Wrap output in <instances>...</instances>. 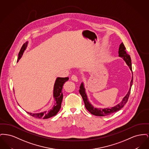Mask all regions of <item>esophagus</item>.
Here are the masks:
<instances>
[{"label": "esophagus", "mask_w": 149, "mask_h": 149, "mask_svg": "<svg viewBox=\"0 0 149 149\" xmlns=\"http://www.w3.org/2000/svg\"><path fill=\"white\" fill-rule=\"evenodd\" d=\"M71 79L72 80H73V81H75V82H78V79L76 75H73L71 77Z\"/></svg>", "instance_id": "1"}]
</instances>
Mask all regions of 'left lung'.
<instances>
[{"label":"left lung","mask_w":149,"mask_h":149,"mask_svg":"<svg viewBox=\"0 0 149 149\" xmlns=\"http://www.w3.org/2000/svg\"><path fill=\"white\" fill-rule=\"evenodd\" d=\"M118 54H119V56L122 57L124 61L126 62L128 67L130 68L131 71L132 70V64H131V59L130 56L129 54H128L127 52L126 51V47H125L123 43H121L119 47V50H118ZM132 77L131 81L130 82V87L129 89V91L128 92L126 96L123 98L122 100L120 102L119 104L115 106L111 107V108H95L91 104V103L89 102L86 94L85 93V88L83 83H81V84L80 86V90H79V93L80 95H81L83 101L85 104V108L86 109L93 115L97 116H108L109 114L113 113L114 112L120 110V109L124 106L126 103L127 102L128 97L130 96V94L131 92V86L132 85L133 83V72H132Z\"/></svg>","instance_id":"obj_1"}]
</instances>
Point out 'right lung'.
I'll return each instance as SVG.
<instances>
[{"label":"right lung","instance_id":"right-lung-1","mask_svg":"<svg viewBox=\"0 0 149 149\" xmlns=\"http://www.w3.org/2000/svg\"><path fill=\"white\" fill-rule=\"evenodd\" d=\"M27 44H28V41L24 43L21 49L20 50V51L18 54L17 62L22 56V55L24 50L26 49ZM68 80H69L68 77L57 78L54 84V92H53L54 98L55 99V104L54 105V106L51 109H50V111H44L42 112L38 113H29V112L27 113L33 117H35L37 118H41V119H47L55 116L60 111V109L61 108V105L62 100L63 98V94L62 93L63 85L64 83Z\"/></svg>","mask_w":149,"mask_h":149}]
</instances>
